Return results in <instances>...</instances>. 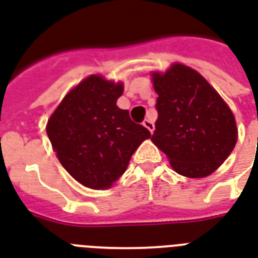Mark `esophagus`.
Returning <instances> with one entry per match:
<instances>
[{"instance_id": "34e87169", "label": "esophagus", "mask_w": 258, "mask_h": 258, "mask_svg": "<svg viewBox=\"0 0 258 258\" xmlns=\"http://www.w3.org/2000/svg\"><path fill=\"white\" fill-rule=\"evenodd\" d=\"M143 125H144V126H145V127H147L148 131L151 132V133H152V132H153V131H155V123L152 122L151 119H144Z\"/></svg>"}]
</instances>
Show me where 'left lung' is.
<instances>
[{"label":"left lung","instance_id":"obj_1","mask_svg":"<svg viewBox=\"0 0 258 258\" xmlns=\"http://www.w3.org/2000/svg\"><path fill=\"white\" fill-rule=\"evenodd\" d=\"M157 93L156 131L152 141L187 177H205L226 160L237 143L234 115L195 70L173 64L153 74Z\"/></svg>","mask_w":258,"mask_h":258}]
</instances>
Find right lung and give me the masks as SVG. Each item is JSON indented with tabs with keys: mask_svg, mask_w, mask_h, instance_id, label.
Wrapping results in <instances>:
<instances>
[{
	"mask_svg": "<svg viewBox=\"0 0 258 258\" xmlns=\"http://www.w3.org/2000/svg\"><path fill=\"white\" fill-rule=\"evenodd\" d=\"M121 83L91 75L70 91L48 119L47 135L60 164L81 184L109 188L151 132L117 106Z\"/></svg>",
	"mask_w": 258,
	"mask_h": 258,
	"instance_id": "1",
	"label": "right lung"
}]
</instances>
